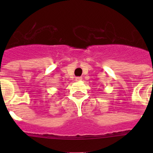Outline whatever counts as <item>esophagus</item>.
Listing matches in <instances>:
<instances>
[{
  "mask_svg": "<svg viewBox=\"0 0 153 153\" xmlns=\"http://www.w3.org/2000/svg\"><path fill=\"white\" fill-rule=\"evenodd\" d=\"M81 80H82V78H81V77H78V78H76L77 81H81Z\"/></svg>",
  "mask_w": 153,
  "mask_h": 153,
  "instance_id": "esophagus-1",
  "label": "esophagus"
}]
</instances>
